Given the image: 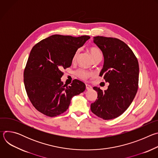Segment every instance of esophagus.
I'll use <instances>...</instances> for the list:
<instances>
[{
	"mask_svg": "<svg viewBox=\"0 0 158 158\" xmlns=\"http://www.w3.org/2000/svg\"><path fill=\"white\" fill-rule=\"evenodd\" d=\"M85 87H86V89L87 90H89V89H92V87L91 85H89V84H85Z\"/></svg>",
	"mask_w": 158,
	"mask_h": 158,
	"instance_id": "esophagus-1",
	"label": "esophagus"
}]
</instances>
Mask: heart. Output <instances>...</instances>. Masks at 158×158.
<instances>
[{
    "instance_id": "1",
    "label": "heart",
    "mask_w": 158,
    "mask_h": 158,
    "mask_svg": "<svg viewBox=\"0 0 158 158\" xmlns=\"http://www.w3.org/2000/svg\"><path fill=\"white\" fill-rule=\"evenodd\" d=\"M79 50H77L73 57V61H74L76 59V57H77V56L79 54ZM89 52L91 54V57H93V59H94L95 58L98 57H102V54H101V52L100 51V49L96 47H91L89 49ZM76 75L81 79L83 80H86L88 78H89L90 77H91L93 76V73L91 72H89L87 71H85L84 69H79L78 71H77L76 72Z\"/></svg>"
}]
</instances>
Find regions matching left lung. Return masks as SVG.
<instances>
[{"mask_svg":"<svg viewBox=\"0 0 158 158\" xmlns=\"http://www.w3.org/2000/svg\"><path fill=\"white\" fill-rule=\"evenodd\" d=\"M94 43L104 56L99 76H103L109 85L104 91L93 87L98 93V99L91 104V110L104 120L112 119L124 113L137 93L139 64L129 47L118 39L97 36L94 37Z\"/></svg>","mask_w":158,"mask_h":158,"instance_id":"8db88e82","label":"left lung"}]
</instances>
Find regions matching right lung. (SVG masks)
<instances>
[{
	"label": "right lung",
	"mask_w": 158,
	"mask_h": 158,
	"mask_svg": "<svg viewBox=\"0 0 158 158\" xmlns=\"http://www.w3.org/2000/svg\"><path fill=\"white\" fill-rule=\"evenodd\" d=\"M90 39L52 35L32 48L24 73V82L29 99L34 107L49 117L59 116L67 110L74 96L85 89L77 79L70 86L64 85L62 70L72 64L74 55Z\"/></svg>",
	"instance_id": "right-lung-1"
}]
</instances>
